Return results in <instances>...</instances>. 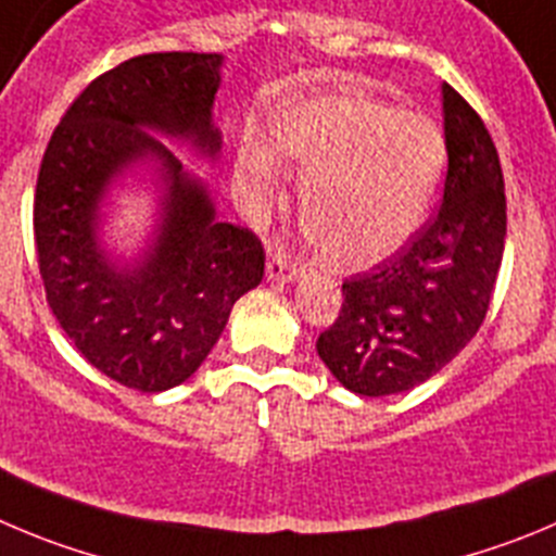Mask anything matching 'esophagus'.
<instances>
[{"mask_svg": "<svg viewBox=\"0 0 556 556\" xmlns=\"http://www.w3.org/2000/svg\"><path fill=\"white\" fill-rule=\"evenodd\" d=\"M299 271H302V266L290 261L285 252H274L266 263V277L274 279V282H293Z\"/></svg>", "mask_w": 556, "mask_h": 556, "instance_id": "esophagus-1", "label": "esophagus"}]
</instances>
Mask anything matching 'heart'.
<instances>
[{
	"instance_id": "b5f03b06",
	"label": "heart",
	"mask_w": 556,
	"mask_h": 556,
	"mask_svg": "<svg viewBox=\"0 0 556 556\" xmlns=\"http://www.w3.org/2000/svg\"><path fill=\"white\" fill-rule=\"evenodd\" d=\"M279 152L299 178V219L331 268H367L401 252L422 227L444 173L442 128L367 96H295L271 114V142L243 128L236 184L268 205L282 180Z\"/></svg>"
}]
</instances>
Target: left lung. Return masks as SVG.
Listing matches in <instances>:
<instances>
[{
	"label": "left lung",
	"instance_id": "8db88e82",
	"mask_svg": "<svg viewBox=\"0 0 556 556\" xmlns=\"http://www.w3.org/2000/svg\"><path fill=\"white\" fill-rule=\"evenodd\" d=\"M447 175L442 205L372 271L342 282V307L315 349L365 397L428 381L466 349L489 313L507 236L500 153L480 114L442 87Z\"/></svg>",
	"mask_w": 556,
	"mask_h": 556
}]
</instances>
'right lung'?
Returning <instances> with one entry per match:
<instances>
[{
	"label": "right lung",
	"instance_id": "1",
	"mask_svg": "<svg viewBox=\"0 0 556 556\" xmlns=\"http://www.w3.org/2000/svg\"><path fill=\"white\" fill-rule=\"evenodd\" d=\"M222 54L159 51L92 79L54 128L35 189V247L46 302L92 367L139 392L184 383L225 331L232 304L266 268L261 238L216 219L205 186L153 131L214 159ZM142 157L168 184L156 243L117 269L97 247L105 186Z\"/></svg>",
	"mask_w": 556,
	"mask_h": 556
}]
</instances>
